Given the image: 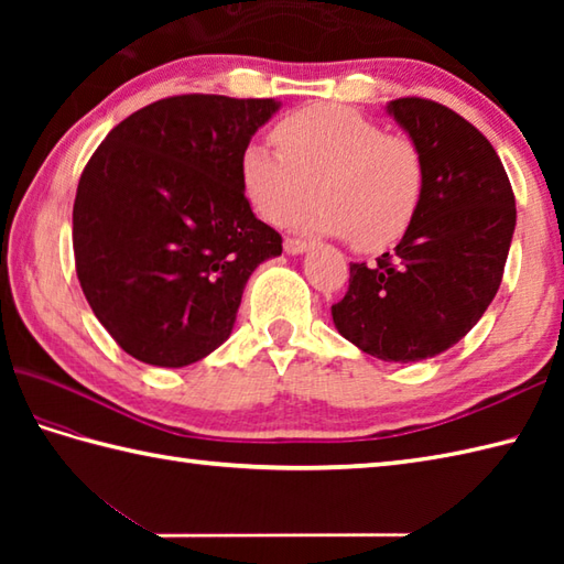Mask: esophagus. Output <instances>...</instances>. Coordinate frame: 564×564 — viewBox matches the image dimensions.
<instances>
[{
	"instance_id": "obj_1",
	"label": "esophagus",
	"mask_w": 564,
	"mask_h": 564,
	"mask_svg": "<svg viewBox=\"0 0 564 564\" xmlns=\"http://www.w3.org/2000/svg\"><path fill=\"white\" fill-rule=\"evenodd\" d=\"M307 242H305V239H293V237H289V239H285V242H283V249L285 251H289V254H303V251H307Z\"/></svg>"
}]
</instances>
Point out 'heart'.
<instances>
[{
	"label": "heart",
	"mask_w": 564,
	"mask_h": 564,
	"mask_svg": "<svg viewBox=\"0 0 564 564\" xmlns=\"http://www.w3.org/2000/svg\"><path fill=\"white\" fill-rule=\"evenodd\" d=\"M279 150L249 142L239 158L247 200L271 225L289 223L310 200L303 230L351 237L380 251L410 230L426 194V162L412 138L386 133L349 106L313 104L275 123Z\"/></svg>",
	"instance_id": "b5f03b06"
}]
</instances>
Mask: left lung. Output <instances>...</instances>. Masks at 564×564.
I'll return each mask as SVG.
<instances>
[{
  "instance_id": "left-lung-1",
  "label": "left lung",
  "mask_w": 564,
  "mask_h": 564,
  "mask_svg": "<svg viewBox=\"0 0 564 564\" xmlns=\"http://www.w3.org/2000/svg\"><path fill=\"white\" fill-rule=\"evenodd\" d=\"M388 111L422 148L426 194L392 254L351 263L332 319L361 351L410 364L451 349L485 315L505 275L517 200L492 142L463 116L419 97Z\"/></svg>"
}]
</instances>
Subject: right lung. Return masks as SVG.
Returning <instances> with one entry per match:
<instances>
[{
	"label": "right lung",
	"instance_id": "right-lung-1",
	"mask_svg": "<svg viewBox=\"0 0 564 564\" xmlns=\"http://www.w3.org/2000/svg\"><path fill=\"white\" fill-rule=\"evenodd\" d=\"M279 106L160 99L118 123L84 166L72 208L77 279L138 361L182 368L218 349L251 271L283 251L239 182L242 150Z\"/></svg>",
	"mask_w": 564,
	"mask_h": 564
}]
</instances>
